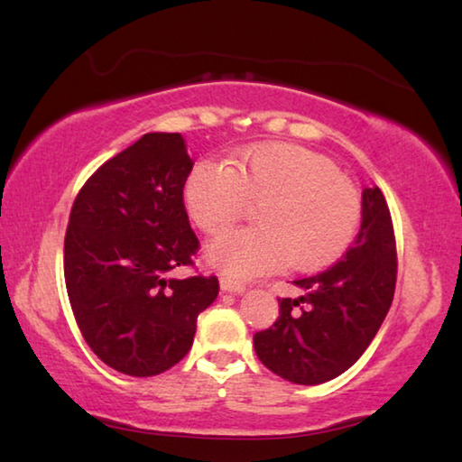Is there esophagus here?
<instances>
[{"mask_svg": "<svg viewBox=\"0 0 462 462\" xmlns=\"http://www.w3.org/2000/svg\"><path fill=\"white\" fill-rule=\"evenodd\" d=\"M220 285H222V291H228V293H245L246 291L245 283L234 281L230 277H220Z\"/></svg>", "mask_w": 462, "mask_h": 462, "instance_id": "34e87169", "label": "esophagus"}]
</instances>
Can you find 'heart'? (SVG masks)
<instances>
[{
  "mask_svg": "<svg viewBox=\"0 0 462 462\" xmlns=\"http://www.w3.org/2000/svg\"><path fill=\"white\" fill-rule=\"evenodd\" d=\"M259 201V226L224 232L208 259L232 277L289 267L318 271L350 246L361 224V198L330 159L295 144H263L228 159L199 161L183 183L191 222L217 234Z\"/></svg>",
  "mask_w": 462,
  "mask_h": 462,
  "instance_id": "b5f03b06",
  "label": "heart"
}]
</instances>
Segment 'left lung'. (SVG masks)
Returning a JSON list of instances; mask_svg holds the SVG:
<instances>
[{
    "label": "left lung",
    "instance_id": "obj_1",
    "mask_svg": "<svg viewBox=\"0 0 462 462\" xmlns=\"http://www.w3.org/2000/svg\"><path fill=\"white\" fill-rule=\"evenodd\" d=\"M397 246L385 195L363 191V222L338 263L295 279V297H279V318L254 334L261 363L297 385H318L350 369L385 319L395 293Z\"/></svg>",
    "mask_w": 462,
    "mask_h": 462
}]
</instances>
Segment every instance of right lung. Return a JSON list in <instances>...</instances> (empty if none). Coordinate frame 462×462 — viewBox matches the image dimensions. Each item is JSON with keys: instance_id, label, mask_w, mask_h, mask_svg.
<instances>
[{"instance_id": "1", "label": "right lung", "mask_w": 462, "mask_h": 462, "mask_svg": "<svg viewBox=\"0 0 462 462\" xmlns=\"http://www.w3.org/2000/svg\"><path fill=\"white\" fill-rule=\"evenodd\" d=\"M193 162L181 134L151 132L106 161L79 189L65 234V283L85 342L132 377L165 373L189 353L198 316L217 297L195 267L199 240L183 183Z\"/></svg>"}]
</instances>
